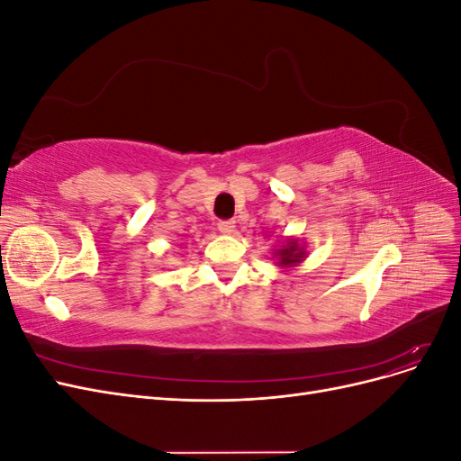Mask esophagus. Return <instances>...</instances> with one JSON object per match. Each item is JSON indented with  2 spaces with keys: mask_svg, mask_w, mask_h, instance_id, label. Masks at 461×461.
I'll return each mask as SVG.
<instances>
[{
  "mask_svg": "<svg viewBox=\"0 0 461 461\" xmlns=\"http://www.w3.org/2000/svg\"><path fill=\"white\" fill-rule=\"evenodd\" d=\"M219 230L222 232V234H232L234 232V229H236V222L234 221H230V219H227V221H219Z\"/></svg>",
  "mask_w": 461,
  "mask_h": 461,
  "instance_id": "34e87169",
  "label": "esophagus"
}]
</instances>
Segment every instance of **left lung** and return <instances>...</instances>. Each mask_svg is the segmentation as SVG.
I'll use <instances>...</instances> for the list:
<instances>
[{
    "label": "left lung",
    "instance_id": "8db88e82",
    "mask_svg": "<svg viewBox=\"0 0 461 461\" xmlns=\"http://www.w3.org/2000/svg\"><path fill=\"white\" fill-rule=\"evenodd\" d=\"M273 258L276 259L278 267H294V265L305 259V248L300 246L296 239H288L281 248L275 249Z\"/></svg>",
    "mask_w": 461,
    "mask_h": 461
}]
</instances>
